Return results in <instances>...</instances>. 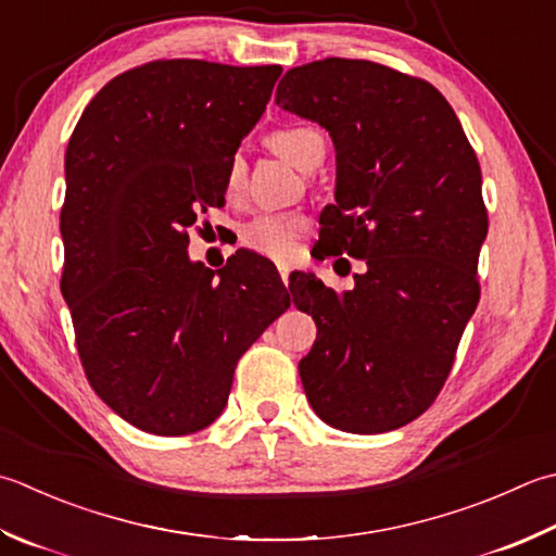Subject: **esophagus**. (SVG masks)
Returning <instances> with one entry per match:
<instances>
[{
    "instance_id": "esophagus-1",
    "label": "esophagus",
    "mask_w": 556,
    "mask_h": 556,
    "mask_svg": "<svg viewBox=\"0 0 556 556\" xmlns=\"http://www.w3.org/2000/svg\"><path fill=\"white\" fill-rule=\"evenodd\" d=\"M289 267L287 265H279V275H281V281H285V285H289Z\"/></svg>"
}]
</instances>
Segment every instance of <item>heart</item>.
<instances>
[{"label":"heart","instance_id":"b5f03b06","mask_svg":"<svg viewBox=\"0 0 556 556\" xmlns=\"http://www.w3.org/2000/svg\"><path fill=\"white\" fill-rule=\"evenodd\" d=\"M269 147L301 170H311L325 156V139L313 127H281L269 135ZM226 192L236 194L243 185V161L233 156L226 166ZM303 219L299 214H263L243 228V243L271 260L287 263L299 248Z\"/></svg>","mask_w":556,"mask_h":556}]
</instances>
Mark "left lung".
Wrapping results in <instances>:
<instances>
[{
  "label": "left lung",
  "instance_id": "1",
  "mask_svg": "<svg viewBox=\"0 0 556 556\" xmlns=\"http://www.w3.org/2000/svg\"><path fill=\"white\" fill-rule=\"evenodd\" d=\"M277 105L332 137L334 204L323 255L366 260L352 291L291 279L318 325L299 362L311 407L350 433L405 427L437 400L480 301L482 170L458 115L429 81L368 60L293 67Z\"/></svg>",
  "mask_w": 556,
  "mask_h": 556
}]
</instances>
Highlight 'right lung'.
I'll use <instances>...</instances> for the list:
<instances>
[{"label":"right lung","mask_w":556,"mask_h":556,"mask_svg":"<svg viewBox=\"0 0 556 556\" xmlns=\"http://www.w3.org/2000/svg\"><path fill=\"white\" fill-rule=\"evenodd\" d=\"M279 74L156 60L108 81L72 132L62 296L96 395L147 433L210 427L238 358L291 303L263 255L238 250L222 269L188 255Z\"/></svg>","instance_id":"right-lung-1"}]
</instances>
